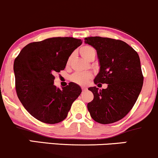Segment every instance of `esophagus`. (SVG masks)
Wrapping results in <instances>:
<instances>
[{"label":"esophagus","mask_w":158,"mask_h":158,"mask_svg":"<svg viewBox=\"0 0 158 158\" xmlns=\"http://www.w3.org/2000/svg\"><path fill=\"white\" fill-rule=\"evenodd\" d=\"M82 91H85V90H87V88H86L85 87H82Z\"/></svg>","instance_id":"34e87169"}]
</instances>
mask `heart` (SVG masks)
<instances>
[{
	"label": "heart",
	"mask_w": 158,
	"mask_h": 158,
	"mask_svg": "<svg viewBox=\"0 0 158 158\" xmlns=\"http://www.w3.org/2000/svg\"><path fill=\"white\" fill-rule=\"evenodd\" d=\"M79 52L84 58L88 60L91 55L94 54L95 55L94 49L89 46H83L79 48ZM71 57L68 59V63L70 61ZM93 75L90 72H82V73H75L70 76V80L76 84L79 85H85L88 82L92 79Z\"/></svg>",
	"instance_id": "b5f03b06"
}]
</instances>
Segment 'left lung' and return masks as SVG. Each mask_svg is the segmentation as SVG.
<instances>
[{"label": "left lung", "instance_id": "left-lung-1", "mask_svg": "<svg viewBox=\"0 0 158 158\" xmlns=\"http://www.w3.org/2000/svg\"><path fill=\"white\" fill-rule=\"evenodd\" d=\"M85 43L97 50L100 70L95 85L107 84L106 89L88 88L94 99L88 103L91 118L100 124H112L122 119L132 110L143 85L139 55L124 41L90 37Z\"/></svg>", "mask_w": 158, "mask_h": 158}]
</instances>
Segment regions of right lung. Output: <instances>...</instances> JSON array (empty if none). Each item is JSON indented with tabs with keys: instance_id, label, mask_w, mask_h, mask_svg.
I'll use <instances>...</instances> for the list:
<instances>
[{
	"instance_id": "obj_1",
	"label": "right lung",
	"mask_w": 158,
	"mask_h": 158,
	"mask_svg": "<svg viewBox=\"0 0 158 158\" xmlns=\"http://www.w3.org/2000/svg\"><path fill=\"white\" fill-rule=\"evenodd\" d=\"M73 37H52L27 44L13 65L17 96L33 117L46 124L67 118L82 89L70 82L60 90L53 84L55 73L64 70L73 52L82 44Z\"/></svg>"
}]
</instances>
